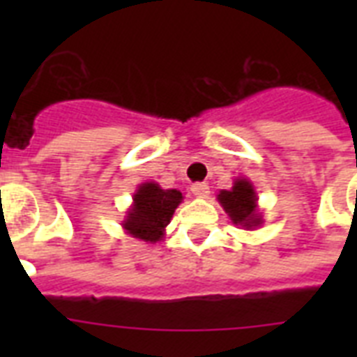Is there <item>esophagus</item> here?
I'll return each instance as SVG.
<instances>
[{"label":"esophagus","instance_id":"34e87169","mask_svg":"<svg viewBox=\"0 0 357 357\" xmlns=\"http://www.w3.org/2000/svg\"><path fill=\"white\" fill-rule=\"evenodd\" d=\"M190 190L198 198H207L209 196V185L207 183H192L190 185Z\"/></svg>","mask_w":357,"mask_h":357}]
</instances>
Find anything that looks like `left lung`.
Listing matches in <instances>:
<instances>
[{"mask_svg": "<svg viewBox=\"0 0 357 357\" xmlns=\"http://www.w3.org/2000/svg\"><path fill=\"white\" fill-rule=\"evenodd\" d=\"M218 202L222 204L224 211L228 213L234 224L243 226L244 229L257 228L263 222L257 211V196L248 179H235L231 189L218 192Z\"/></svg>", "mask_w": 357, "mask_h": 357, "instance_id": "left-lung-1", "label": "left lung"}]
</instances>
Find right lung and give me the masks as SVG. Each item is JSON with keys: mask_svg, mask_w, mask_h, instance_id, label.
<instances>
[{"mask_svg": "<svg viewBox=\"0 0 357 357\" xmlns=\"http://www.w3.org/2000/svg\"><path fill=\"white\" fill-rule=\"evenodd\" d=\"M183 196L176 189H161L159 185L150 181L142 183L133 196V206L123 220V229L129 235L157 243L165 235V228L170 222L176 207L181 204Z\"/></svg>", "mask_w": 357, "mask_h": 357, "instance_id": "right-lung-1", "label": "right lung"}]
</instances>
